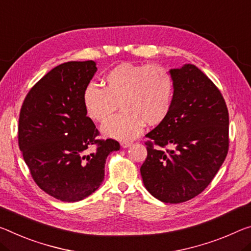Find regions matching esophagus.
<instances>
[{"mask_svg": "<svg viewBox=\"0 0 251 251\" xmlns=\"http://www.w3.org/2000/svg\"><path fill=\"white\" fill-rule=\"evenodd\" d=\"M121 145H122V147H124V149H127V147H129L130 145H132V142L123 141V142H121Z\"/></svg>", "mask_w": 251, "mask_h": 251, "instance_id": "esophagus-1", "label": "esophagus"}]
</instances>
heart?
<instances>
[{"instance_id": "heart-1", "label": "heart", "mask_w": 251, "mask_h": 251, "mask_svg": "<svg viewBox=\"0 0 251 251\" xmlns=\"http://www.w3.org/2000/svg\"><path fill=\"white\" fill-rule=\"evenodd\" d=\"M105 88L87 83L82 91L86 114L95 122H105L117 109L123 111L108 119L102 133L117 140H132L144 127L160 124L170 113L173 102L172 75L158 65L122 63L107 71Z\"/></svg>"}]
</instances>
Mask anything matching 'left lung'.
I'll list each match as a JSON object with an SVG mask.
<instances>
[{"mask_svg":"<svg viewBox=\"0 0 251 251\" xmlns=\"http://www.w3.org/2000/svg\"><path fill=\"white\" fill-rule=\"evenodd\" d=\"M170 74L172 107L164 121L145 135L147 156L141 176L154 198L182 203L199 196L225 162L229 113L220 90L196 66L184 65Z\"/></svg>","mask_w":251,"mask_h":251,"instance_id":"8db88e82","label":"left lung"}]
</instances>
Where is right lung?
<instances>
[{
	"instance_id": "add662e5",
	"label": "right lung",
	"mask_w": 251,
	"mask_h": 251,
	"mask_svg": "<svg viewBox=\"0 0 251 251\" xmlns=\"http://www.w3.org/2000/svg\"><path fill=\"white\" fill-rule=\"evenodd\" d=\"M96 70L91 60L57 66L30 89L20 110L19 147L31 176L60 201L94 193L104 181L107 156L121 147L113 138L98 140L82 104L83 88ZM90 147L95 151L87 154Z\"/></svg>"
}]
</instances>
